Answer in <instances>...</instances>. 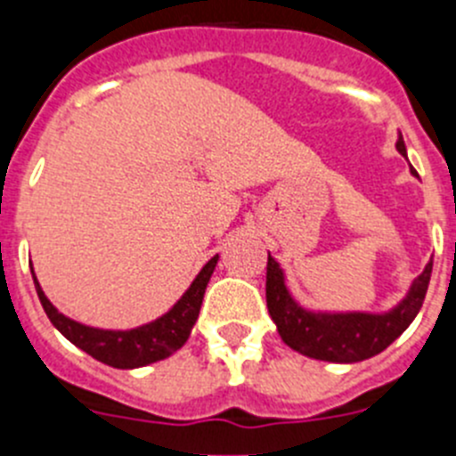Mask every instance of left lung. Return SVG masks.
I'll use <instances>...</instances> for the list:
<instances>
[{
    "label": "left lung",
    "mask_w": 456,
    "mask_h": 456,
    "mask_svg": "<svg viewBox=\"0 0 456 456\" xmlns=\"http://www.w3.org/2000/svg\"><path fill=\"white\" fill-rule=\"evenodd\" d=\"M395 148L406 157L402 134ZM432 260L409 285L404 299L384 313L368 310H315L305 308L289 292L283 267L269 253L267 260V308L283 342L294 352L326 363H358L393 345L420 313L425 301Z\"/></svg>",
    "instance_id": "obj_1"
}]
</instances>
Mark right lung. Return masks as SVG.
<instances>
[{
  "mask_svg": "<svg viewBox=\"0 0 456 456\" xmlns=\"http://www.w3.org/2000/svg\"><path fill=\"white\" fill-rule=\"evenodd\" d=\"M216 263H219V253L209 257L203 269L196 273L191 285L184 289L183 297L164 315L146 322V324L134 326V329H98V326L70 320L68 315L59 313V308L45 297L34 273V265H31V276H34L40 305H43L56 331L68 338L75 347H79L109 368L134 370L164 361L189 340L193 324L199 320L205 288L215 273Z\"/></svg>",
  "mask_w": 456,
  "mask_h": 456,
  "instance_id": "right-lung-1",
  "label": "right lung"
}]
</instances>
